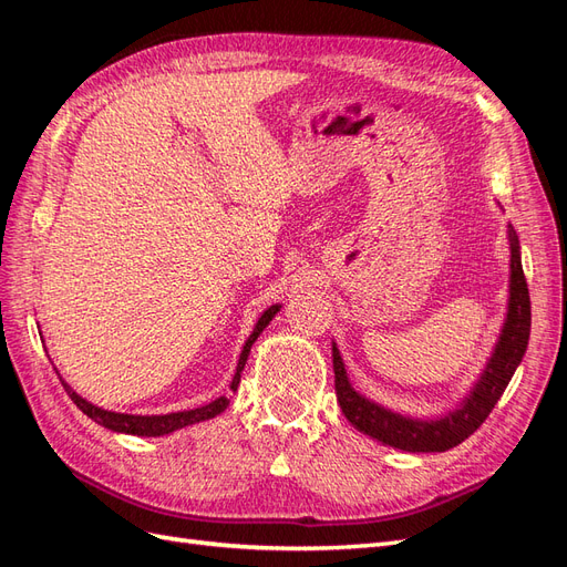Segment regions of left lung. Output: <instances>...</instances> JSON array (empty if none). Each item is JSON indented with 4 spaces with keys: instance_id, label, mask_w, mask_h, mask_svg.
<instances>
[{
    "instance_id": "1",
    "label": "left lung",
    "mask_w": 567,
    "mask_h": 567,
    "mask_svg": "<svg viewBox=\"0 0 567 567\" xmlns=\"http://www.w3.org/2000/svg\"><path fill=\"white\" fill-rule=\"evenodd\" d=\"M511 238V300L504 331L499 338L489 364L477 381L471 398L461 409L440 421H416L364 400L346 375V364L333 346V371H336V394L342 414L359 427V431L381 440L390 447L404 452H447L466 437H471L485 423L494 404L504 394L513 371L518 369L529 340V290L520 265V246L516 231H508Z\"/></svg>"
}]
</instances>
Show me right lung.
<instances>
[{"label": "right lung", "mask_w": 567, "mask_h": 567, "mask_svg": "<svg viewBox=\"0 0 567 567\" xmlns=\"http://www.w3.org/2000/svg\"><path fill=\"white\" fill-rule=\"evenodd\" d=\"M277 312H279V305H271L269 310L260 317V321L255 323V329H252L250 338L246 340V346H244L241 359H238V367H236L234 381H231V390H236L238 383H241V371L246 367L250 346L257 340V336L262 333L265 326L271 321V317L277 315ZM63 388L68 392V398H71L78 404V409L82 411V414H87L99 425L111 427V431H115V433L146 435V437L167 435V433H173V431H179V427H184V425H192V423H198V421H205V419H213V416L219 414V411H225L227 404H229V398H217L215 402L205 404V406H198V409H192V411H177V414H167V416H132V414H115V411H106V409H99V406L90 404L87 400H82L75 390H71V385H68V383H63Z\"/></svg>", "instance_id": "right-lung-1"}]
</instances>
